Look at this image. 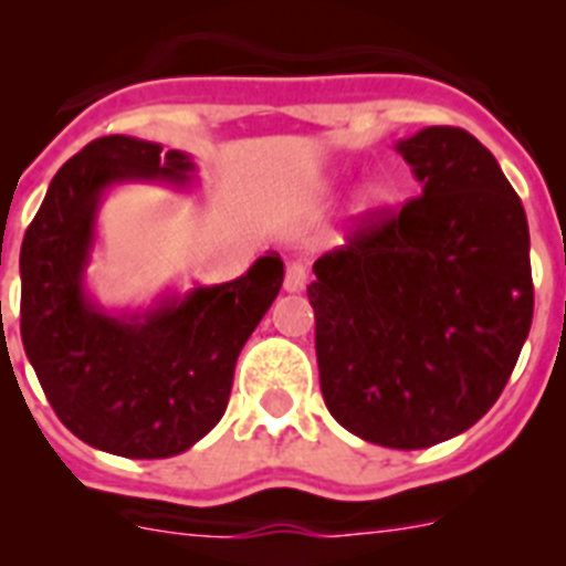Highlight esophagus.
Listing matches in <instances>:
<instances>
[{"mask_svg": "<svg viewBox=\"0 0 566 566\" xmlns=\"http://www.w3.org/2000/svg\"><path fill=\"white\" fill-rule=\"evenodd\" d=\"M306 280H308L306 263H300V260L286 263V277H283V289H286V292H303V289H306Z\"/></svg>", "mask_w": 566, "mask_h": 566, "instance_id": "esophagus-1", "label": "esophagus"}]
</instances>
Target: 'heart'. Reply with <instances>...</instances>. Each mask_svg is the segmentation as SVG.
I'll return each instance as SVG.
<instances>
[{
    "instance_id": "heart-1",
    "label": "heart",
    "mask_w": 566,
    "mask_h": 566,
    "mask_svg": "<svg viewBox=\"0 0 566 566\" xmlns=\"http://www.w3.org/2000/svg\"><path fill=\"white\" fill-rule=\"evenodd\" d=\"M365 201H371V195H365Z\"/></svg>"
}]
</instances>
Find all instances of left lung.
Segmentation results:
<instances>
[{
  "instance_id": "8db88e82",
  "label": "left lung",
  "mask_w": 566,
  "mask_h": 566,
  "mask_svg": "<svg viewBox=\"0 0 566 566\" xmlns=\"http://www.w3.org/2000/svg\"><path fill=\"white\" fill-rule=\"evenodd\" d=\"M422 195L365 212L314 263L319 391L365 442L419 451L493 408L533 323L527 214L488 147L459 127L397 144Z\"/></svg>"
}]
</instances>
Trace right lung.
Returning <instances> with one entry per match:
<instances>
[{
	"label": "right lung",
	"mask_w": 566,
	"mask_h": 566,
	"mask_svg": "<svg viewBox=\"0 0 566 566\" xmlns=\"http://www.w3.org/2000/svg\"><path fill=\"white\" fill-rule=\"evenodd\" d=\"M187 153L104 135L53 175L19 254L22 343L48 402L70 433L127 459L189 451L221 422L234 363L283 286L277 252L243 277L113 317L84 292L104 189L192 181Z\"/></svg>",
	"instance_id": "add662e5"
}]
</instances>
